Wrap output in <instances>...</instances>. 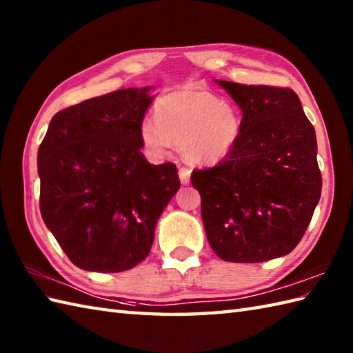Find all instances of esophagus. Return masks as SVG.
Masks as SVG:
<instances>
[{"mask_svg": "<svg viewBox=\"0 0 353 353\" xmlns=\"http://www.w3.org/2000/svg\"><path fill=\"white\" fill-rule=\"evenodd\" d=\"M190 176H191V170L190 168H181L179 170V177H181V183L182 185H188L190 183Z\"/></svg>", "mask_w": 353, "mask_h": 353, "instance_id": "34e87169", "label": "esophagus"}]
</instances>
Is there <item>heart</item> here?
Segmentation results:
<instances>
[{"mask_svg":"<svg viewBox=\"0 0 353 353\" xmlns=\"http://www.w3.org/2000/svg\"><path fill=\"white\" fill-rule=\"evenodd\" d=\"M154 115L156 119L145 118L139 125L147 152L163 156L171 144H179L185 159L194 165L223 161L241 133L236 109L197 86H185L162 97Z\"/></svg>","mask_w":353,"mask_h":353,"instance_id":"heart-1","label":"heart"}]
</instances>
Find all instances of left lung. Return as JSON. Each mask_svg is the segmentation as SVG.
Listing matches in <instances>:
<instances>
[{
    "label": "left lung",
    "mask_w": 353,
    "mask_h": 353,
    "mask_svg": "<svg viewBox=\"0 0 353 353\" xmlns=\"http://www.w3.org/2000/svg\"><path fill=\"white\" fill-rule=\"evenodd\" d=\"M243 112L234 150L192 171L209 245L228 262H262L301 241L320 194L317 139L292 89L215 80Z\"/></svg>",
    "instance_id": "obj_1"
}]
</instances>
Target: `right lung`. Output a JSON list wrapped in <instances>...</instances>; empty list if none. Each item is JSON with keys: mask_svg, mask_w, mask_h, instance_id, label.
<instances>
[{"mask_svg": "<svg viewBox=\"0 0 353 353\" xmlns=\"http://www.w3.org/2000/svg\"><path fill=\"white\" fill-rule=\"evenodd\" d=\"M152 89H119L57 112L39 145L42 220L88 272H125L144 261L181 188L174 163L152 165L141 153Z\"/></svg>", "mask_w": 353, "mask_h": 353, "instance_id": "add662e5", "label": "right lung"}]
</instances>
